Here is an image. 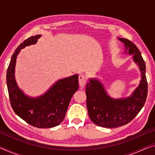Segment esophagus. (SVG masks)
Returning a JSON list of instances; mask_svg holds the SVG:
<instances>
[{"instance_id":"34e87169","label":"esophagus","mask_w":155,"mask_h":155,"mask_svg":"<svg viewBox=\"0 0 155 155\" xmlns=\"http://www.w3.org/2000/svg\"><path fill=\"white\" fill-rule=\"evenodd\" d=\"M87 82V78L84 75H80L78 77V83L81 86H84Z\"/></svg>"}]
</instances>
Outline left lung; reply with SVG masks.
Wrapping results in <instances>:
<instances>
[{
  "label": "left lung",
  "instance_id": "obj_1",
  "mask_svg": "<svg viewBox=\"0 0 155 155\" xmlns=\"http://www.w3.org/2000/svg\"><path fill=\"white\" fill-rule=\"evenodd\" d=\"M118 40L124 44L125 53L133 54V61L141 72V81L130 96L116 99L107 94L98 79L89 78L85 87L89 116L94 124L102 127L115 128L130 122L142 109L148 94L146 65L141 52L130 40Z\"/></svg>",
  "mask_w": 155,
  "mask_h": 155
}]
</instances>
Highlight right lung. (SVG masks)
Instances as JSON below:
<instances>
[{
    "label": "right lung",
    "instance_id": "obj_1",
    "mask_svg": "<svg viewBox=\"0 0 155 155\" xmlns=\"http://www.w3.org/2000/svg\"><path fill=\"white\" fill-rule=\"evenodd\" d=\"M41 35L32 36L20 44L12 57L7 71V85L13 110L28 124L37 128H52L59 125L65 116L70 100L78 89V75L61 78L38 97L25 94L18 86L15 67L22 49L35 44Z\"/></svg>",
    "mask_w": 155,
    "mask_h": 155
}]
</instances>
